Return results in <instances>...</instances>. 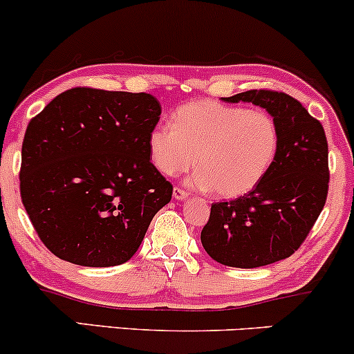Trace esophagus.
I'll return each mask as SVG.
<instances>
[{
  "mask_svg": "<svg viewBox=\"0 0 354 354\" xmlns=\"http://www.w3.org/2000/svg\"><path fill=\"white\" fill-rule=\"evenodd\" d=\"M173 198L176 201H185L186 198H188V193H185V191L180 189V188H174L173 189Z\"/></svg>",
  "mask_w": 354,
  "mask_h": 354,
  "instance_id": "obj_1",
  "label": "esophagus"
}]
</instances>
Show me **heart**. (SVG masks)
Returning a JSON list of instances; mask_svg holds the SVG:
<instances>
[{"label": "heart", "mask_w": 354, "mask_h": 354, "mask_svg": "<svg viewBox=\"0 0 354 354\" xmlns=\"http://www.w3.org/2000/svg\"><path fill=\"white\" fill-rule=\"evenodd\" d=\"M279 149L274 118L261 109L201 100L174 111L173 126L149 131L148 151L166 176L198 171L188 180L196 189L233 200L253 191L273 166Z\"/></svg>", "instance_id": "obj_1"}]
</instances>
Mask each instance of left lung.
<instances>
[{
  "mask_svg": "<svg viewBox=\"0 0 354 354\" xmlns=\"http://www.w3.org/2000/svg\"><path fill=\"white\" fill-rule=\"evenodd\" d=\"M223 100L265 108L278 124L279 149L271 169L253 191L211 205L201 245L225 266H266L301 246L326 203V135L319 121L284 93L251 89Z\"/></svg>",
  "mask_w": 354,
  "mask_h": 354,
  "instance_id": "8db88e82",
  "label": "left lung"
}]
</instances>
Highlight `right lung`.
I'll return each mask as SVG.
<instances>
[{
	"label": "right lung",
	"instance_id": "right-lung-1",
	"mask_svg": "<svg viewBox=\"0 0 354 354\" xmlns=\"http://www.w3.org/2000/svg\"><path fill=\"white\" fill-rule=\"evenodd\" d=\"M161 106L148 93L73 88L28 124L19 188L44 246L73 265L131 259L173 186L149 161Z\"/></svg>",
	"mask_w": 354,
	"mask_h": 354
}]
</instances>
